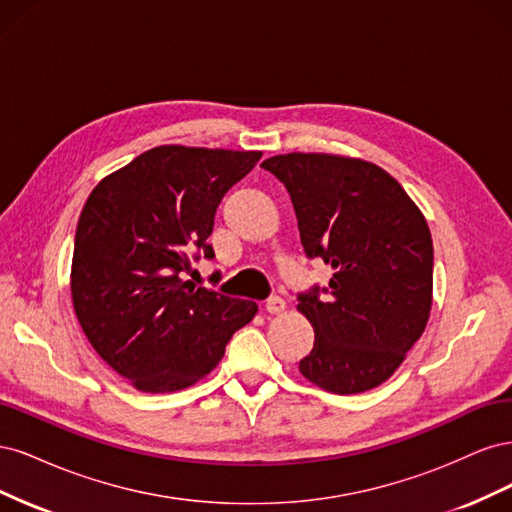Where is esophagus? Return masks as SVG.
Returning <instances> with one entry per match:
<instances>
[{
  "instance_id": "esophagus-1",
  "label": "esophagus",
  "mask_w": 512,
  "mask_h": 512,
  "mask_svg": "<svg viewBox=\"0 0 512 512\" xmlns=\"http://www.w3.org/2000/svg\"><path fill=\"white\" fill-rule=\"evenodd\" d=\"M265 307H267L269 314H282L286 309V301L282 297H271Z\"/></svg>"
}]
</instances>
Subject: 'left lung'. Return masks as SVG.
I'll return each instance as SVG.
<instances>
[{
  "label": "left lung",
  "mask_w": 512,
  "mask_h": 512,
  "mask_svg": "<svg viewBox=\"0 0 512 512\" xmlns=\"http://www.w3.org/2000/svg\"><path fill=\"white\" fill-rule=\"evenodd\" d=\"M290 194L309 258L333 275L299 297L314 348L299 363L320 389H376L423 335L433 297V243L425 215L384 168L335 153H284L262 162Z\"/></svg>",
  "instance_id": "obj_1"
}]
</instances>
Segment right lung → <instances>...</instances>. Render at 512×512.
Here are the masks:
<instances>
[{
    "label": "right lung",
    "instance_id": "add662e5",
    "mask_svg": "<svg viewBox=\"0 0 512 512\" xmlns=\"http://www.w3.org/2000/svg\"><path fill=\"white\" fill-rule=\"evenodd\" d=\"M262 151L153 147L89 194L74 237L70 292L89 344L136 391L175 393L222 361L254 301L181 280L224 194Z\"/></svg>",
    "mask_w": 512,
    "mask_h": 512
}]
</instances>
